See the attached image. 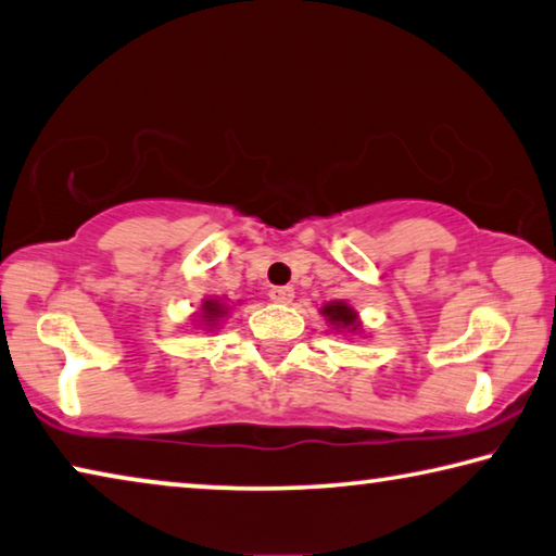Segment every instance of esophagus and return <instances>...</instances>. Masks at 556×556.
<instances>
[{
    "mask_svg": "<svg viewBox=\"0 0 556 556\" xmlns=\"http://www.w3.org/2000/svg\"><path fill=\"white\" fill-rule=\"evenodd\" d=\"M270 301L273 303H280V305H288L290 301H293V288L290 286H278V288H270Z\"/></svg>",
    "mask_w": 556,
    "mask_h": 556,
    "instance_id": "esophagus-1",
    "label": "esophagus"
}]
</instances>
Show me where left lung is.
<instances>
[{
	"label": "left lung",
	"mask_w": 556,
	"mask_h": 556,
	"mask_svg": "<svg viewBox=\"0 0 556 556\" xmlns=\"http://www.w3.org/2000/svg\"><path fill=\"white\" fill-rule=\"evenodd\" d=\"M323 315L332 326V330H348V332H357L361 330V320H357V313L343 301H332L323 305Z\"/></svg>",
	"instance_id": "obj_1"
}]
</instances>
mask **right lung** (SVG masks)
<instances>
[{
	"label": "right lung",
	"instance_id": "right-lung-1",
	"mask_svg": "<svg viewBox=\"0 0 556 556\" xmlns=\"http://www.w3.org/2000/svg\"><path fill=\"white\" fill-rule=\"evenodd\" d=\"M224 315H228V305L220 301V298H208V301H203V305H201L203 326L216 328L218 320L224 318Z\"/></svg>",
	"mask_w": 556,
	"mask_h": 556
}]
</instances>
